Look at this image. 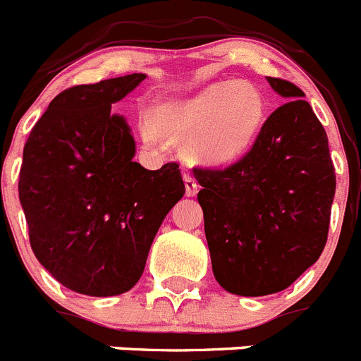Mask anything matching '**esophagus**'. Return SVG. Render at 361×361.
Returning a JSON list of instances; mask_svg holds the SVG:
<instances>
[{
    "mask_svg": "<svg viewBox=\"0 0 361 361\" xmlns=\"http://www.w3.org/2000/svg\"><path fill=\"white\" fill-rule=\"evenodd\" d=\"M184 184H185V195L188 196H195L198 192V182H196L195 176L191 172L185 170L184 172Z\"/></svg>",
    "mask_w": 361,
    "mask_h": 361,
    "instance_id": "obj_1",
    "label": "esophagus"
}]
</instances>
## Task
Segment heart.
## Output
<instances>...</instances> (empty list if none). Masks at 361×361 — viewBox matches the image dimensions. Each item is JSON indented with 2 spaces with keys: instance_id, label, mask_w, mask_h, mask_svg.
<instances>
[{
  "instance_id": "1",
  "label": "heart",
  "mask_w": 361,
  "mask_h": 361,
  "mask_svg": "<svg viewBox=\"0 0 361 361\" xmlns=\"http://www.w3.org/2000/svg\"><path fill=\"white\" fill-rule=\"evenodd\" d=\"M267 102L249 82L214 84L185 102L166 105L154 119H140L145 142L158 140V130L188 137V151L212 163L231 161L240 156L262 130Z\"/></svg>"
}]
</instances>
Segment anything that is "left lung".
Listing matches in <instances>:
<instances>
[{
    "label": "left lung",
    "mask_w": 361,
    "mask_h": 361,
    "mask_svg": "<svg viewBox=\"0 0 361 361\" xmlns=\"http://www.w3.org/2000/svg\"><path fill=\"white\" fill-rule=\"evenodd\" d=\"M267 80L288 102L252 147L224 169H192L214 276L242 297L286 290L317 262L335 195L326 131L305 94L284 78Z\"/></svg>",
    "instance_id": "left-lung-1"
}]
</instances>
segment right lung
I'll list each match as a JSON object with an SVG mask.
<instances>
[{
	"instance_id": "1",
	"label": "right lung",
	"mask_w": 361,
	"mask_h": 361,
	"mask_svg": "<svg viewBox=\"0 0 361 361\" xmlns=\"http://www.w3.org/2000/svg\"><path fill=\"white\" fill-rule=\"evenodd\" d=\"M144 78L64 89L24 145L19 200L31 249L63 286L89 297L138 283L163 219L185 192L177 163L145 170L133 161L130 128L110 114Z\"/></svg>"
}]
</instances>
